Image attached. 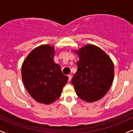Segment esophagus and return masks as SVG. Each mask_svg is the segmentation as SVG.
Wrapping results in <instances>:
<instances>
[{"instance_id":"obj_1","label":"esophagus","mask_w":133,"mask_h":133,"mask_svg":"<svg viewBox=\"0 0 133 133\" xmlns=\"http://www.w3.org/2000/svg\"><path fill=\"white\" fill-rule=\"evenodd\" d=\"M68 77H69L68 81H71V79H72V75H71V74H69Z\"/></svg>"}]
</instances>
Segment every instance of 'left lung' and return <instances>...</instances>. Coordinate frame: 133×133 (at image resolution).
<instances>
[{
	"label": "left lung",
	"instance_id": "left-lung-1",
	"mask_svg": "<svg viewBox=\"0 0 133 133\" xmlns=\"http://www.w3.org/2000/svg\"><path fill=\"white\" fill-rule=\"evenodd\" d=\"M77 53V71L71 82L81 99L96 101L110 89L114 78L113 63L101 49L91 44L82 47Z\"/></svg>",
	"mask_w": 133,
	"mask_h": 133
}]
</instances>
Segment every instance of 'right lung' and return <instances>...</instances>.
Wrapping results in <instances>:
<instances>
[{"label": "right lung", "mask_w": 133, "mask_h": 133, "mask_svg": "<svg viewBox=\"0 0 133 133\" xmlns=\"http://www.w3.org/2000/svg\"><path fill=\"white\" fill-rule=\"evenodd\" d=\"M54 48L42 45L33 50L22 66V78L30 95L38 103L51 104L60 97L68 77L54 62Z\"/></svg>", "instance_id": "obj_1"}]
</instances>
